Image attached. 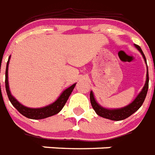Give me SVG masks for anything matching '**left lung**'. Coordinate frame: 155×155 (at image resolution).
<instances>
[{"label":"left lung","instance_id":"left-lung-1","mask_svg":"<svg viewBox=\"0 0 155 155\" xmlns=\"http://www.w3.org/2000/svg\"><path fill=\"white\" fill-rule=\"evenodd\" d=\"M134 46L141 52V54L143 56L144 60L146 61V63H147V59H146L145 54L142 52L141 47L136 44ZM148 87H149V74H148V68H147V81H146L144 87H143V88H142L139 94L137 95V97L135 98L134 101L131 104H130L129 105L125 106L124 108H116V109H108V108H103L95 100L94 95H93L92 91L90 92V101H91V104H92V108L95 110V112L100 117H102L109 119V120H121L125 119V118L129 117L130 116L132 115L133 113H134L136 111L139 109V108L142 105V104H143L145 99H146L147 91H148Z\"/></svg>","mask_w":155,"mask_h":155}]
</instances>
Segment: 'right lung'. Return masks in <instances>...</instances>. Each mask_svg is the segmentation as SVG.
Here are the masks:
<instances>
[{
    "label": "right lung",
    "instance_id": "right-lung-1",
    "mask_svg": "<svg viewBox=\"0 0 155 155\" xmlns=\"http://www.w3.org/2000/svg\"><path fill=\"white\" fill-rule=\"evenodd\" d=\"M9 59H10V56L8 58V60L6 64V70H5V89L7 95H8V100L13 104V107H15L17 110L25 116V117L30 118V119H35V120H39V119H44V118L49 117L51 116L55 115L58 113L62 110L63 106L65 105L66 102L68 100L70 97L71 93L72 92L74 87H75L76 84H74L71 87H68L62 92V94L59 96L58 99L56 100L54 103L51 104L49 105L45 106L43 108H28L25 106L22 105L20 104L14 97L11 95V92L9 91V87H8V63H9Z\"/></svg>",
    "mask_w": 155,
    "mask_h": 155
}]
</instances>
